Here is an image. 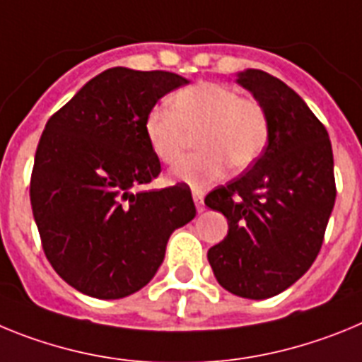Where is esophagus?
<instances>
[{
	"label": "esophagus",
	"mask_w": 362,
	"mask_h": 362,
	"mask_svg": "<svg viewBox=\"0 0 362 362\" xmlns=\"http://www.w3.org/2000/svg\"><path fill=\"white\" fill-rule=\"evenodd\" d=\"M193 200L194 206H197V211L202 213L204 211V193L199 189H193Z\"/></svg>",
	"instance_id": "obj_1"
}]
</instances>
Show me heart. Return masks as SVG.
Returning <instances> with one entry per match:
<instances>
[{"instance_id": "1", "label": "heart", "mask_w": 362, "mask_h": 362, "mask_svg": "<svg viewBox=\"0 0 362 362\" xmlns=\"http://www.w3.org/2000/svg\"><path fill=\"white\" fill-rule=\"evenodd\" d=\"M171 106L153 107L144 120V133L153 155L168 165L180 160L197 133L199 153L173 169L175 180L193 187L213 184L224 177L228 163L233 171H244L268 147L266 109L231 87L200 81L173 94Z\"/></svg>"}]
</instances>
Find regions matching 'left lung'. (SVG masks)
Instances as JSON below:
<instances>
[{
  "mask_svg": "<svg viewBox=\"0 0 362 362\" xmlns=\"http://www.w3.org/2000/svg\"><path fill=\"white\" fill-rule=\"evenodd\" d=\"M269 118V142L244 175L206 197L229 231L207 251L222 288L246 298L281 293L319 255L335 204L328 131L284 81L259 69L238 74Z\"/></svg>",
  "mask_w": 362,
  "mask_h": 362,
  "instance_id": "left-lung-1",
  "label": "left lung"
}]
</instances>
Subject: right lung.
Segmentation results:
<instances>
[{"label":"right lung","mask_w":362,"mask_h":362,"mask_svg":"<svg viewBox=\"0 0 362 362\" xmlns=\"http://www.w3.org/2000/svg\"><path fill=\"white\" fill-rule=\"evenodd\" d=\"M187 80L112 67L50 116L30 175V206L47 260L67 284L122 298L155 276L171 233L194 218L189 185L146 189L160 175L147 112Z\"/></svg>","instance_id":"right-lung-1"}]
</instances>
